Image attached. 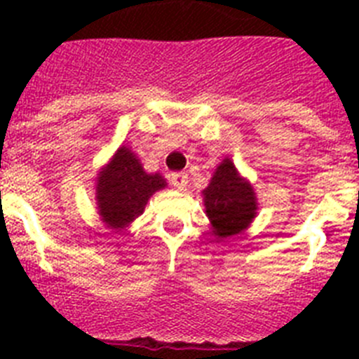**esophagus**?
Here are the masks:
<instances>
[{"label":"esophagus","instance_id":"34e87169","mask_svg":"<svg viewBox=\"0 0 359 359\" xmlns=\"http://www.w3.org/2000/svg\"><path fill=\"white\" fill-rule=\"evenodd\" d=\"M170 183L176 189L183 190L187 187V183H189V176H187V172H172L170 174Z\"/></svg>","mask_w":359,"mask_h":359}]
</instances>
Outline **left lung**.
<instances>
[{
	"label": "left lung",
	"instance_id": "left-lung-1",
	"mask_svg": "<svg viewBox=\"0 0 359 359\" xmlns=\"http://www.w3.org/2000/svg\"><path fill=\"white\" fill-rule=\"evenodd\" d=\"M203 201L217 239L237 236L250 226L257 215L255 190L248 180L239 176L230 158L215 169L210 183L203 190Z\"/></svg>",
	"mask_w": 359,
	"mask_h": 359
}]
</instances>
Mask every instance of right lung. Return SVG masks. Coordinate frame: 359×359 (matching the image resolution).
Returning <instances> with one entry per match:
<instances>
[{
    "instance_id": "1",
    "label": "right lung",
    "mask_w": 359,
    "mask_h": 359,
    "mask_svg": "<svg viewBox=\"0 0 359 359\" xmlns=\"http://www.w3.org/2000/svg\"><path fill=\"white\" fill-rule=\"evenodd\" d=\"M161 174H147L129 147H120L97 176V208L104 223L123 230L144 212L149 198L165 189Z\"/></svg>"
}]
</instances>
